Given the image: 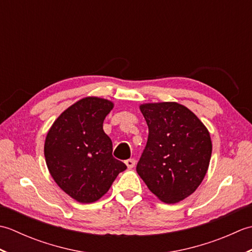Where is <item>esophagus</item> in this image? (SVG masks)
Listing matches in <instances>:
<instances>
[{
    "label": "esophagus",
    "mask_w": 252,
    "mask_h": 252,
    "mask_svg": "<svg viewBox=\"0 0 252 252\" xmlns=\"http://www.w3.org/2000/svg\"><path fill=\"white\" fill-rule=\"evenodd\" d=\"M126 164L127 169H132L135 165V160L134 159H127L126 160Z\"/></svg>",
    "instance_id": "obj_1"
}]
</instances>
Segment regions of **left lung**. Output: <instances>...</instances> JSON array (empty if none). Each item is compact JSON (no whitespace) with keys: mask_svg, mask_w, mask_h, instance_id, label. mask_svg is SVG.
<instances>
[{"mask_svg":"<svg viewBox=\"0 0 252 252\" xmlns=\"http://www.w3.org/2000/svg\"><path fill=\"white\" fill-rule=\"evenodd\" d=\"M140 109L148 126V140L137 173L159 200H183L207 173L212 153L210 133L194 112L176 101L145 103Z\"/></svg>","mask_w":252,"mask_h":252,"instance_id":"left-lung-1","label":"left lung"}]
</instances>
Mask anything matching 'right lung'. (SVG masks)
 Here are the masks:
<instances>
[{"label": "right lung", "instance_id": "add662e5", "mask_svg": "<svg viewBox=\"0 0 252 252\" xmlns=\"http://www.w3.org/2000/svg\"><path fill=\"white\" fill-rule=\"evenodd\" d=\"M114 103L87 96L58 116L47 132L44 157L56 184L81 203L100 199L117 175L126 169L112 157V143L103 130Z\"/></svg>", "mask_w": 252, "mask_h": 252}]
</instances>
